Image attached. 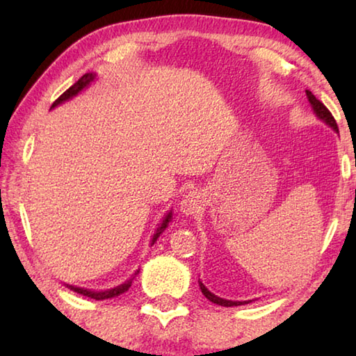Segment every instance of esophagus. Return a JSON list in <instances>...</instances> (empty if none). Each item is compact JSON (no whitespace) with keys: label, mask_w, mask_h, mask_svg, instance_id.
<instances>
[{"label":"esophagus","mask_w":356,"mask_h":356,"mask_svg":"<svg viewBox=\"0 0 356 356\" xmlns=\"http://www.w3.org/2000/svg\"><path fill=\"white\" fill-rule=\"evenodd\" d=\"M202 202L204 201H202L201 193L193 190L190 193H186L184 200L180 201V210H182L185 215H196L197 212H201V209L204 206Z\"/></svg>","instance_id":"34e87169"}]
</instances>
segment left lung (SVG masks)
I'll list each match as a JSON object with an SVG mask.
<instances>
[{
  "instance_id": "8db88e82",
  "label": "left lung",
  "mask_w": 356,
  "mask_h": 356,
  "mask_svg": "<svg viewBox=\"0 0 356 356\" xmlns=\"http://www.w3.org/2000/svg\"><path fill=\"white\" fill-rule=\"evenodd\" d=\"M306 95H308V100H309V104H311V106H312V110H314V113H316V116L318 118V119H322L325 124L328 125V127H331L333 129L336 134H339V129H337V124H336V120H334V118H333V114L330 113V110L327 106H325L321 100L318 99H316V95L312 94L311 91H306ZM200 287H201V292L206 295V298L207 300H210L212 301V303H216V305H220V306H240V305H246V303H250L251 300H248V301H232V300H225V298H220V297H216L215 293H212L209 291V289L202 284V282L200 281Z\"/></svg>"
}]
</instances>
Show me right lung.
<instances>
[{"label": "right lung", "mask_w": 356, "mask_h": 356, "mask_svg": "<svg viewBox=\"0 0 356 356\" xmlns=\"http://www.w3.org/2000/svg\"><path fill=\"white\" fill-rule=\"evenodd\" d=\"M94 78H95V74H84L75 84H72V86L67 89V91L59 95V97L55 100V104L51 105V108H55V106H58L59 104H63V102L69 100V99H72V97H75V95H76L78 92H81L84 88H88L89 84H91V83L94 81ZM171 218H172V212L168 213V215L165 216V218H163V221H161V225H160L159 227H156V231H155V234H154L152 242H150V245H154V243L156 242V238L160 237V234L165 231V229L168 227V225H170ZM136 273H138V272H136ZM136 273H135V275H136ZM134 278H135V276H131V278H130L129 281H125L124 284H120V286H118V287H113V289H108V291H102V292L89 291V289L75 287V286H69V284H67V287L70 289V291H74V292H76V293L84 295V297L94 298V300H108V298L118 297V295L127 292L129 289H130V286H131V281H134Z\"/></svg>", "instance_id": "1"}]
</instances>
